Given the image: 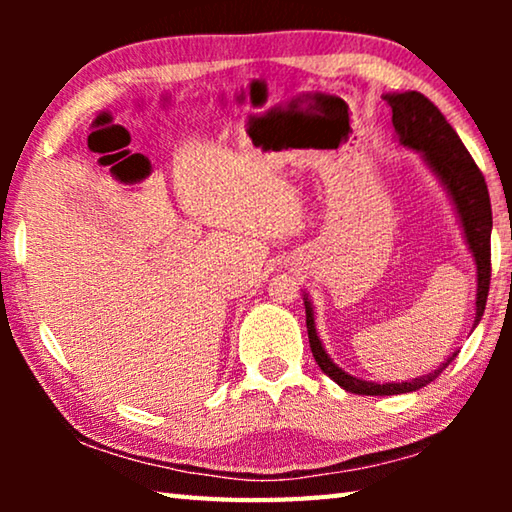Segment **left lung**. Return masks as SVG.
Listing matches in <instances>:
<instances>
[{"instance_id":"1","label":"left lung","mask_w":512,"mask_h":512,"mask_svg":"<svg viewBox=\"0 0 512 512\" xmlns=\"http://www.w3.org/2000/svg\"><path fill=\"white\" fill-rule=\"evenodd\" d=\"M384 99L393 110V126L397 142L404 149H413L422 155L427 167L433 171V176L440 180L445 192L452 201L458 223H461L465 246L470 250L476 264V302H474V325H479L483 316L485 300H488L490 289V232H492V207L488 185H485L483 173L476 167L472 155L456 135L452 126L447 124L433 103L420 92H391L384 94ZM305 314H307V332H309V348L314 352V359L325 372L332 377L336 384L345 388L348 393L357 395H402L413 393L418 388L431 384L449 363L454 361L456 352L445 363H440L438 370L429 375L415 377L411 381H388V384H377V381L359 379L345 372L343 368L329 359V354L323 348V341L316 332L314 305L305 293Z\"/></svg>"}]
</instances>
